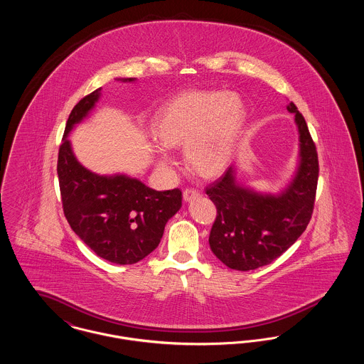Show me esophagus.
Segmentation results:
<instances>
[{
  "mask_svg": "<svg viewBox=\"0 0 364 364\" xmlns=\"http://www.w3.org/2000/svg\"><path fill=\"white\" fill-rule=\"evenodd\" d=\"M199 196H200V193L196 190H186L183 192L184 202H191V200H193V199H196Z\"/></svg>",
  "mask_w": 364,
  "mask_h": 364,
  "instance_id": "obj_1",
  "label": "esophagus"
}]
</instances>
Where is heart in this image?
Masks as SVG:
<instances>
[{
    "mask_svg": "<svg viewBox=\"0 0 364 364\" xmlns=\"http://www.w3.org/2000/svg\"><path fill=\"white\" fill-rule=\"evenodd\" d=\"M245 122V106L236 92L190 91L165 105L153 134L162 147H184L191 169L215 177L229 166ZM156 168L171 171L174 159L162 149L153 151Z\"/></svg>",
    "mask_w": 364,
    "mask_h": 364,
    "instance_id": "obj_1",
    "label": "heart"
}]
</instances>
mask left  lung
<instances>
[{"label":"left lung","instance_id":"1","mask_svg":"<svg viewBox=\"0 0 364 364\" xmlns=\"http://www.w3.org/2000/svg\"><path fill=\"white\" fill-rule=\"evenodd\" d=\"M287 109L294 114L299 154L294 174L284 188L254 190L237 178L235 165L206 188L217 208L208 244L229 269L248 272L272 263L300 237L311 220L318 154L304 117L294 102Z\"/></svg>","mask_w":364,"mask_h":364}]
</instances>
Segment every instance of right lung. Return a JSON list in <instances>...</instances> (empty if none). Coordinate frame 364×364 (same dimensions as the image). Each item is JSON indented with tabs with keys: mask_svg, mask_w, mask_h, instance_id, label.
<instances>
[{
	"mask_svg": "<svg viewBox=\"0 0 364 364\" xmlns=\"http://www.w3.org/2000/svg\"><path fill=\"white\" fill-rule=\"evenodd\" d=\"M101 90L79 101L65 125L57 164L63 208L73 232L100 258L134 264L158 247L166 223L181 208V191L153 190L128 174L95 173L77 161L68 136L92 112Z\"/></svg>",
	"mask_w": 364,
	"mask_h": 364,
	"instance_id": "right-lung-1",
	"label": "right lung"
}]
</instances>
